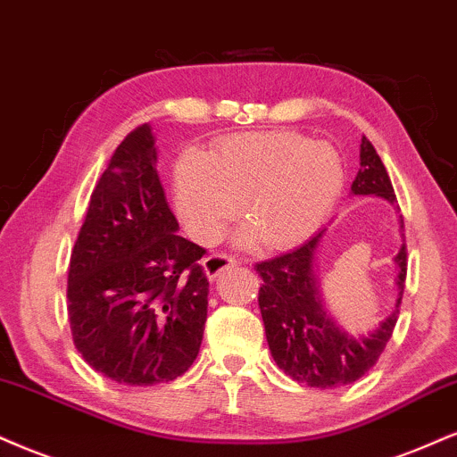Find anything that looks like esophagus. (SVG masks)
Listing matches in <instances>:
<instances>
[{"instance_id": "esophagus-1", "label": "esophagus", "mask_w": 457, "mask_h": 457, "mask_svg": "<svg viewBox=\"0 0 457 457\" xmlns=\"http://www.w3.org/2000/svg\"><path fill=\"white\" fill-rule=\"evenodd\" d=\"M238 260L232 255H228V253H212V255H208L204 260V270H206V277L214 281V278L219 277L223 270H229V268L238 266Z\"/></svg>"}]
</instances>
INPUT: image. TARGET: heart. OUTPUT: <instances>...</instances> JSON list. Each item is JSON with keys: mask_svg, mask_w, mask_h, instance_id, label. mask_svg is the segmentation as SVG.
Masks as SVG:
<instances>
[{"mask_svg": "<svg viewBox=\"0 0 457 457\" xmlns=\"http://www.w3.org/2000/svg\"><path fill=\"white\" fill-rule=\"evenodd\" d=\"M343 185L338 153L289 129L228 136L208 157L187 151L174 166L176 206L195 238H214L243 202L245 221L272 249L309 238Z\"/></svg>", "mask_w": 457, "mask_h": 457, "instance_id": "heart-1", "label": "heart"}]
</instances>
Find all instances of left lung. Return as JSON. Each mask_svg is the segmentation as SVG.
Segmentation results:
<instances>
[{
  "mask_svg": "<svg viewBox=\"0 0 457 457\" xmlns=\"http://www.w3.org/2000/svg\"><path fill=\"white\" fill-rule=\"evenodd\" d=\"M351 194L378 195L395 204L387 170L366 136L360 145V172L351 185ZM323 232L326 229L298 249L255 263V270L263 281L257 302L266 328L268 347L277 366L294 381L309 387L329 389L355 383L377 364L386 351L398 321V306L404 294L406 245L395 255L400 268L395 281V311L370 337H351L332 321L319 298L315 251Z\"/></svg>",
  "mask_w": 457,
  "mask_h": 457,
  "instance_id": "left-lung-1",
  "label": "left lung"
}]
</instances>
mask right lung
Returning <instances> with one entry per match:
<instances>
[{
    "mask_svg": "<svg viewBox=\"0 0 457 457\" xmlns=\"http://www.w3.org/2000/svg\"><path fill=\"white\" fill-rule=\"evenodd\" d=\"M155 162L151 128L138 125L97 180L70 257L76 349L93 370L125 386L185 375L204 337L206 249L176 234Z\"/></svg>",
    "mask_w": 457,
    "mask_h": 457,
    "instance_id": "add662e5",
    "label": "right lung"
}]
</instances>
